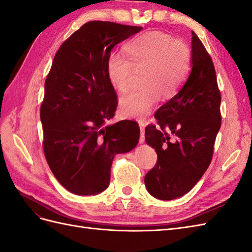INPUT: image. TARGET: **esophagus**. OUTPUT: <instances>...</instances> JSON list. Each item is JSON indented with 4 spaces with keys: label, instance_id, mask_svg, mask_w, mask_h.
<instances>
[{
    "label": "esophagus",
    "instance_id": "obj_1",
    "mask_svg": "<svg viewBox=\"0 0 252 252\" xmlns=\"http://www.w3.org/2000/svg\"><path fill=\"white\" fill-rule=\"evenodd\" d=\"M139 126L141 129V136H140V143H144L145 142V132H144V128H145V123L143 121H139Z\"/></svg>",
    "mask_w": 252,
    "mask_h": 252
}]
</instances>
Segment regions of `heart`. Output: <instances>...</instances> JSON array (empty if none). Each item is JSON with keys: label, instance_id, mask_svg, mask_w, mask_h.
I'll list each match as a JSON object with an SVG mask.
<instances>
[{"label": "heart", "instance_id": "b5f03b06", "mask_svg": "<svg viewBox=\"0 0 252 252\" xmlns=\"http://www.w3.org/2000/svg\"><path fill=\"white\" fill-rule=\"evenodd\" d=\"M129 60L111 53L106 72L114 89L124 93L133 72H141L143 90L131 91L120 100V112L129 119H144L158 100L159 94L170 97L184 84L191 68L187 45L165 33L148 32L135 36L125 46Z\"/></svg>", "mask_w": 252, "mask_h": 252}]
</instances>
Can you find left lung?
Listing matches in <instances>:
<instances>
[{"instance_id":"1","label":"left lung","mask_w":252,"mask_h":252,"mask_svg":"<svg viewBox=\"0 0 252 252\" xmlns=\"http://www.w3.org/2000/svg\"><path fill=\"white\" fill-rule=\"evenodd\" d=\"M191 72L184 86L159 107L158 126L145 128L156 166L145 175L147 191L170 201L193 188L210 165L220 127V94L209 53L192 32Z\"/></svg>"}]
</instances>
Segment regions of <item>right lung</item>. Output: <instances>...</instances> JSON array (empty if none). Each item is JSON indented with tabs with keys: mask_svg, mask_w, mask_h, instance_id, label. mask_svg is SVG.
<instances>
[{
	"mask_svg": "<svg viewBox=\"0 0 252 252\" xmlns=\"http://www.w3.org/2000/svg\"><path fill=\"white\" fill-rule=\"evenodd\" d=\"M142 29L91 21L68 37L53 59L40 111L43 149L53 175L74 194L104 191L114 156L138 145L135 122L105 125L118 106L106 61L117 44Z\"/></svg>",
	"mask_w": 252,
	"mask_h": 252,
	"instance_id": "obj_1",
	"label": "right lung"
}]
</instances>
